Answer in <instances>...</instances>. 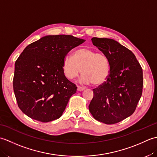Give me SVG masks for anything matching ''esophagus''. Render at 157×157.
Returning a JSON list of instances; mask_svg holds the SVG:
<instances>
[{"label": "esophagus", "mask_w": 157, "mask_h": 157, "mask_svg": "<svg viewBox=\"0 0 157 157\" xmlns=\"http://www.w3.org/2000/svg\"><path fill=\"white\" fill-rule=\"evenodd\" d=\"M85 90V88L80 87V86H78V91H83V90Z\"/></svg>", "instance_id": "esophagus-1"}]
</instances>
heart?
<instances>
[{
    "label": "heart",
    "mask_w": 157,
    "mask_h": 157,
    "mask_svg": "<svg viewBox=\"0 0 157 157\" xmlns=\"http://www.w3.org/2000/svg\"><path fill=\"white\" fill-rule=\"evenodd\" d=\"M63 69L69 79L77 78L81 73L82 83L93 86L102 84L109 76L110 63L104 53L88 48H82L73 52V57L67 55L63 62Z\"/></svg>",
    "instance_id": "heart-1"
}]
</instances>
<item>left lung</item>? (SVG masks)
Segmentation results:
<instances>
[{
	"instance_id": "8db88e82",
	"label": "left lung",
	"mask_w": 157,
	"mask_h": 157,
	"mask_svg": "<svg viewBox=\"0 0 157 157\" xmlns=\"http://www.w3.org/2000/svg\"><path fill=\"white\" fill-rule=\"evenodd\" d=\"M91 40L108 57L110 73L102 84L93 89L89 111L97 121L115 124L135 111L142 94V69L134 53L118 42L99 38Z\"/></svg>"
}]
</instances>
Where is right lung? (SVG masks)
Instances as JSON below:
<instances>
[{"mask_svg": "<svg viewBox=\"0 0 157 157\" xmlns=\"http://www.w3.org/2000/svg\"><path fill=\"white\" fill-rule=\"evenodd\" d=\"M84 41L71 35L46 36L26 46L15 61L13 82L23 113L44 123L62 115L77 90L64 74L63 59Z\"/></svg>", "mask_w": 157, "mask_h": 157, "instance_id": "right-lung-1", "label": "right lung"}]
</instances>
